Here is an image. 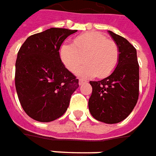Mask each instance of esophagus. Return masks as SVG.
Listing matches in <instances>:
<instances>
[{
  "instance_id": "1",
  "label": "esophagus",
  "mask_w": 156,
  "mask_h": 156,
  "mask_svg": "<svg viewBox=\"0 0 156 156\" xmlns=\"http://www.w3.org/2000/svg\"><path fill=\"white\" fill-rule=\"evenodd\" d=\"M85 82H86V80H82V79H80V80H79V85H80V86H81V85H83V84L85 83Z\"/></svg>"
}]
</instances>
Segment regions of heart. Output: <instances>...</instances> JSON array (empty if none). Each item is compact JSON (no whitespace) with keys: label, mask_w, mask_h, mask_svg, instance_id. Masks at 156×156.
Segmentation results:
<instances>
[{"label":"heart","mask_w":156,"mask_h":156,"mask_svg":"<svg viewBox=\"0 0 156 156\" xmlns=\"http://www.w3.org/2000/svg\"><path fill=\"white\" fill-rule=\"evenodd\" d=\"M60 57L70 71H75L86 58L87 63L77 69L76 74L85 77L97 76L104 78L118 66L119 50L115 42L102 34L90 32L75 38L74 44L65 43L60 48Z\"/></svg>","instance_id":"b5f03b06"}]
</instances>
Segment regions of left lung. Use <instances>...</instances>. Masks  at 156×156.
I'll use <instances>...</instances> for the list:
<instances>
[{
    "label": "left lung",
    "mask_w": 156,
    "mask_h": 156,
    "mask_svg": "<svg viewBox=\"0 0 156 156\" xmlns=\"http://www.w3.org/2000/svg\"><path fill=\"white\" fill-rule=\"evenodd\" d=\"M119 50L118 66L103 80L90 81L92 87L88 107L94 119L117 123L131 113L139 98V63L135 48L126 38L108 31Z\"/></svg>",
    "instance_id": "1"
}]
</instances>
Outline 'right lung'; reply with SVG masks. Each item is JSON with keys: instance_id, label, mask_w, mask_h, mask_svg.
<instances>
[{"instance_id": "add662e5", "label": "right lung", "mask_w": 156, "mask_h": 156, "mask_svg": "<svg viewBox=\"0 0 156 156\" xmlns=\"http://www.w3.org/2000/svg\"><path fill=\"white\" fill-rule=\"evenodd\" d=\"M77 30L52 27L28 37L17 53L15 86L23 110L43 122L60 118L79 80L60 59L64 40Z\"/></svg>"}]
</instances>
